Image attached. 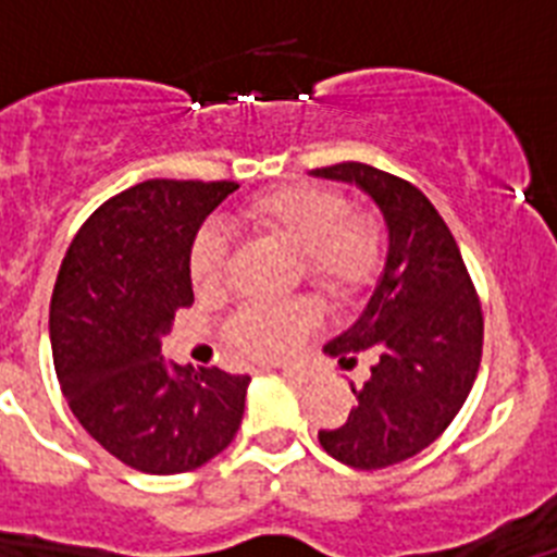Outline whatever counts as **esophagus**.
Segmentation results:
<instances>
[{
    "instance_id": "1",
    "label": "esophagus",
    "mask_w": 557,
    "mask_h": 557,
    "mask_svg": "<svg viewBox=\"0 0 557 557\" xmlns=\"http://www.w3.org/2000/svg\"><path fill=\"white\" fill-rule=\"evenodd\" d=\"M282 376H287L289 382H295V385H304V382H309V371H304V368L284 366L282 368Z\"/></svg>"
}]
</instances>
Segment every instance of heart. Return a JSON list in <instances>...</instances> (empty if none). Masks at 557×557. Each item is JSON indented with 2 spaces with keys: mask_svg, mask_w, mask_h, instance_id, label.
Listing matches in <instances>:
<instances>
[{
  "mask_svg": "<svg viewBox=\"0 0 557 557\" xmlns=\"http://www.w3.org/2000/svg\"><path fill=\"white\" fill-rule=\"evenodd\" d=\"M248 228L273 236L301 253L304 273L334 298L359 293L373 278L382 259V239L368 220L348 218V203L337 191L312 184L278 186L250 200L239 211ZM228 243L218 228H200L189 248V275L200 295H218L225 282ZM318 323L309 301L245 307L225 326V346L236 359L287 357Z\"/></svg>",
  "mask_w": 557,
  "mask_h": 557,
  "instance_id": "obj_1",
  "label": "heart"
}]
</instances>
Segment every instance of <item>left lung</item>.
Instances as JSON below:
<instances>
[{"instance_id": "1", "label": "left lung", "mask_w": 557, "mask_h": 557, "mask_svg": "<svg viewBox=\"0 0 557 557\" xmlns=\"http://www.w3.org/2000/svg\"><path fill=\"white\" fill-rule=\"evenodd\" d=\"M357 186L385 220L387 248L366 304L323 351L351 366L376 354L371 379L354 387L351 416L323 430L321 446L351 469H385L418 455L455 421L482 357V312L455 236L412 184L376 166L346 164L309 172Z\"/></svg>"}]
</instances>
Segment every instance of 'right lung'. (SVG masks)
Here are the masks:
<instances>
[{
  "label": "right lung",
  "mask_w": 557,
  "mask_h": 557,
  "mask_svg": "<svg viewBox=\"0 0 557 557\" xmlns=\"http://www.w3.org/2000/svg\"><path fill=\"white\" fill-rule=\"evenodd\" d=\"M239 186L145 181L77 231L49 307L61 391L83 430L145 474H184L234 441L250 376L161 357L172 318L191 307L189 248Z\"/></svg>",
  "instance_id": "obj_1"
}]
</instances>
